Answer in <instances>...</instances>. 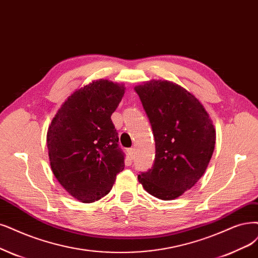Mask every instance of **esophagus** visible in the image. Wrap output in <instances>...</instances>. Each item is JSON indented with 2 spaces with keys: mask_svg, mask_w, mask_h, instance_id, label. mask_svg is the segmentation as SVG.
I'll use <instances>...</instances> for the list:
<instances>
[{
  "mask_svg": "<svg viewBox=\"0 0 258 258\" xmlns=\"http://www.w3.org/2000/svg\"><path fill=\"white\" fill-rule=\"evenodd\" d=\"M135 154H136V149L135 148H131L128 150V155L131 157V159H134L135 158Z\"/></svg>",
  "mask_w": 258,
  "mask_h": 258,
  "instance_id": "34e87169",
  "label": "esophagus"
}]
</instances>
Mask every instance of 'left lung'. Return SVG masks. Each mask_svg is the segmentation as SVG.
Segmentation results:
<instances>
[{"instance_id":"8db88e82","label":"left lung","mask_w":258,"mask_h":258,"mask_svg":"<svg viewBox=\"0 0 258 258\" xmlns=\"http://www.w3.org/2000/svg\"><path fill=\"white\" fill-rule=\"evenodd\" d=\"M155 138L154 164L138 180L160 200L182 196L202 177L212 158L216 131L203 105L167 81L135 87Z\"/></svg>"}]
</instances>
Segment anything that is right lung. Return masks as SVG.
I'll return each instance as SVG.
<instances>
[{"mask_svg": "<svg viewBox=\"0 0 258 258\" xmlns=\"http://www.w3.org/2000/svg\"><path fill=\"white\" fill-rule=\"evenodd\" d=\"M124 87L106 80L71 94L47 130L53 173L72 197L91 203L106 196L124 169L119 137L110 119Z\"/></svg>", "mask_w": 258, "mask_h": 258, "instance_id": "right-lung-1", "label": "right lung"}]
</instances>
